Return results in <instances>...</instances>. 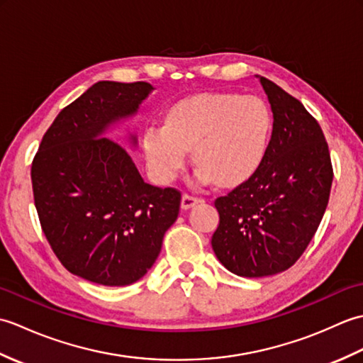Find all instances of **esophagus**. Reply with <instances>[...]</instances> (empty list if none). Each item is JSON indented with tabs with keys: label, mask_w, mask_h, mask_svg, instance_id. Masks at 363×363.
I'll return each mask as SVG.
<instances>
[{
	"label": "esophagus",
	"mask_w": 363,
	"mask_h": 363,
	"mask_svg": "<svg viewBox=\"0 0 363 363\" xmlns=\"http://www.w3.org/2000/svg\"><path fill=\"white\" fill-rule=\"evenodd\" d=\"M199 201L198 198H195V196H191V195H189V194H184L182 195V201H181V207L182 209H190V207H194L196 203Z\"/></svg>",
	"instance_id": "34e87169"
}]
</instances>
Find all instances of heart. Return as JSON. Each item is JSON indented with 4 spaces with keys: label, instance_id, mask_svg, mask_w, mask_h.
<instances>
[{
    "label": "heart",
    "instance_id": "b5f03b06",
    "mask_svg": "<svg viewBox=\"0 0 363 363\" xmlns=\"http://www.w3.org/2000/svg\"><path fill=\"white\" fill-rule=\"evenodd\" d=\"M272 128V113L259 96L191 95L169 107L165 125L146 129L145 156L152 176L168 184L186 167L191 150L199 182L235 186L260 167Z\"/></svg>",
    "mask_w": 363,
    "mask_h": 363
}]
</instances>
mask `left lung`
<instances>
[{
  "label": "left lung",
  "mask_w": 363,
  "mask_h": 363,
  "mask_svg": "<svg viewBox=\"0 0 363 363\" xmlns=\"http://www.w3.org/2000/svg\"><path fill=\"white\" fill-rule=\"evenodd\" d=\"M273 112L267 154L256 173L215 199V256L243 277L273 276L303 256L328 207L334 169L325 134L296 98L264 76Z\"/></svg>",
  "instance_id": "obj_1"
}]
</instances>
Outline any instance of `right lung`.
Wrapping results in <instances>:
<instances>
[{"instance_id":"obj_1","label":"right lung","mask_w":363,"mask_h":363,"mask_svg":"<svg viewBox=\"0 0 363 363\" xmlns=\"http://www.w3.org/2000/svg\"><path fill=\"white\" fill-rule=\"evenodd\" d=\"M151 90L148 82L94 84L60 111L30 167L51 250L68 272L107 287L146 274L179 213L181 191L146 184L129 154L103 137L134 115Z\"/></svg>"}]
</instances>
